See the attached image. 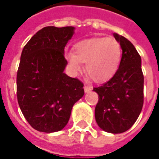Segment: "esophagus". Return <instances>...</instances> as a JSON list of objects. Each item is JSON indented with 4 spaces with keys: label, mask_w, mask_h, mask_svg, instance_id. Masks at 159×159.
Here are the masks:
<instances>
[{
    "label": "esophagus",
    "mask_w": 159,
    "mask_h": 159,
    "mask_svg": "<svg viewBox=\"0 0 159 159\" xmlns=\"http://www.w3.org/2000/svg\"><path fill=\"white\" fill-rule=\"evenodd\" d=\"M84 92H85V93H89V92L91 90V88L88 85H84Z\"/></svg>",
    "instance_id": "34e87169"
}]
</instances>
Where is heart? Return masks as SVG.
Instances as JSON below:
<instances>
[{"mask_svg":"<svg viewBox=\"0 0 159 159\" xmlns=\"http://www.w3.org/2000/svg\"><path fill=\"white\" fill-rule=\"evenodd\" d=\"M121 47L111 37L92 38L79 42L73 53L66 54V60L74 74L82 70L86 63L87 75L96 82H103L114 75L121 60Z\"/></svg>","mask_w":159,"mask_h":159,"instance_id":"heart-1","label":"heart"}]
</instances>
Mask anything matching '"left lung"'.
Listing matches in <instances>:
<instances>
[{"instance_id":"left-lung-1","label":"left lung","mask_w":159,"mask_h":159,"mask_svg":"<svg viewBox=\"0 0 159 159\" xmlns=\"http://www.w3.org/2000/svg\"><path fill=\"white\" fill-rule=\"evenodd\" d=\"M122 49L119 67L106 83L93 90L99 95L95 120L105 132L121 134L134 125L143 104V75L141 57L132 43L113 34Z\"/></svg>"}]
</instances>
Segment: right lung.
Segmentation results:
<instances>
[{
  "label": "right lung",
  "instance_id": "1",
  "mask_svg": "<svg viewBox=\"0 0 159 159\" xmlns=\"http://www.w3.org/2000/svg\"><path fill=\"white\" fill-rule=\"evenodd\" d=\"M75 27L46 26L25 45L17 71V99L33 129L58 132L68 124L74 104L84 94L83 83L64 70L65 47Z\"/></svg>",
  "mask_w": 159,
  "mask_h": 159
}]
</instances>
